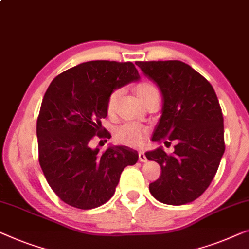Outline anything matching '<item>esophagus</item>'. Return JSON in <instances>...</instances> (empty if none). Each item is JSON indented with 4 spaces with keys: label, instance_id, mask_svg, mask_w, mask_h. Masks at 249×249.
<instances>
[{
    "label": "esophagus",
    "instance_id": "1",
    "mask_svg": "<svg viewBox=\"0 0 249 249\" xmlns=\"http://www.w3.org/2000/svg\"><path fill=\"white\" fill-rule=\"evenodd\" d=\"M138 158H139V161H142V163H145V161H147V157L143 151H139Z\"/></svg>",
    "mask_w": 249,
    "mask_h": 249
}]
</instances>
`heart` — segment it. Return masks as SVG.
<instances>
[{"instance_id":"1","label":"heart","mask_w":249,"mask_h":249,"mask_svg":"<svg viewBox=\"0 0 249 249\" xmlns=\"http://www.w3.org/2000/svg\"><path fill=\"white\" fill-rule=\"evenodd\" d=\"M135 92L145 106L155 96L160 95L156 86L149 82H142L137 84L135 86ZM119 94H120V91L114 89L109 95L107 102V111L109 114H112L116 110ZM147 136H148V129L142 124H133V122H127V124L119 125L116 131H114V137H116L119 143L129 147H135V148H139V147L143 146Z\"/></svg>"}]
</instances>
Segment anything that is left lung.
I'll return each instance as SVG.
<instances>
[{"mask_svg":"<svg viewBox=\"0 0 249 249\" xmlns=\"http://www.w3.org/2000/svg\"><path fill=\"white\" fill-rule=\"evenodd\" d=\"M136 64L163 95L161 116L151 140L166 146L176 143L171 155L161 147L145 154L161 168L149 191L161 203H190L210 185L225 153L217 94L202 75L179 60Z\"/></svg>","mask_w":249,"mask_h":249,"instance_id":"left-lung-1","label":"left lung"}]
</instances>
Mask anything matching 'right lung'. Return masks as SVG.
Instances as JSON below:
<instances>
[{
  "label": "right lung",
  "mask_w": 249,
  "mask_h": 249,
  "mask_svg": "<svg viewBox=\"0 0 249 249\" xmlns=\"http://www.w3.org/2000/svg\"><path fill=\"white\" fill-rule=\"evenodd\" d=\"M140 78L130 62L92 60L65 71L47 89L37 120L39 164L57 196L89 210L109 201L124 168L138 153L125 146L89 147L94 136L110 138L101 119L114 89Z\"/></svg>",
  "instance_id": "add662e5"
}]
</instances>
